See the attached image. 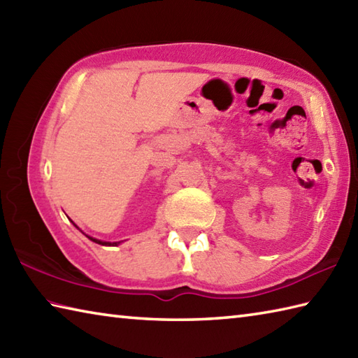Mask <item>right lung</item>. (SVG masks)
Returning a JSON list of instances; mask_svg holds the SVG:
<instances>
[{"instance_id": "add662e5", "label": "right lung", "mask_w": 358, "mask_h": 358, "mask_svg": "<svg viewBox=\"0 0 358 358\" xmlns=\"http://www.w3.org/2000/svg\"><path fill=\"white\" fill-rule=\"evenodd\" d=\"M90 240H92V241H95V243H98V245H103V246H113V245H118V243H109V241H101V240H96V238H92V237H89Z\"/></svg>"}]
</instances>
